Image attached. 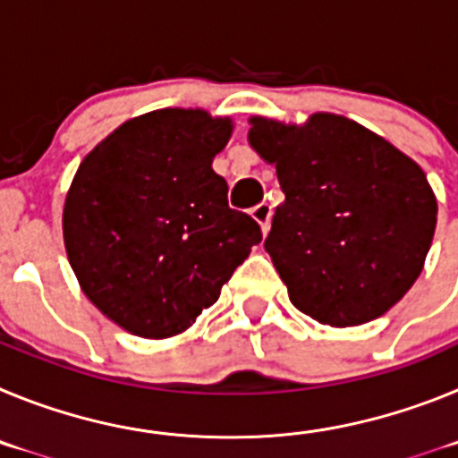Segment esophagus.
Segmentation results:
<instances>
[{
  "label": "esophagus",
  "mask_w": 458,
  "mask_h": 458,
  "mask_svg": "<svg viewBox=\"0 0 458 458\" xmlns=\"http://www.w3.org/2000/svg\"><path fill=\"white\" fill-rule=\"evenodd\" d=\"M252 217L259 222V225H261L264 233H268L270 217H273V206H270L268 201H261V204H257L252 208Z\"/></svg>",
  "instance_id": "obj_1"
}]
</instances>
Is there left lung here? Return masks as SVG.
<instances>
[{"instance_id":"8db88e82","label":"left lung","mask_w":458,"mask_h":458,"mask_svg":"<svg viewBox=\"0 0 458 458\" xmlns=\"http://www.w3.org/2000/svg\"><path fill=\"white\" fill-rule=\"evenodd\" d=\"M250 144L275 165L286 197L264 248L295 310L346 327L402 301L438 216L420 165L337 114H314L301 131L257 116Z\"/></svg>"}]
</instances>
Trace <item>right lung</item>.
Segmentation results:
<instances>
[{"mask_svg": "<svg viewBox=\"0 0 458 458\" xmlns=\"http://www.w3.org/2000/svg\"><path fill=\"white\" fill-rule=\"evenodd\" d=\"M229 135V119L157 109L80 165L64 206L68 261L89 301L128 333H183L261 242V226L229 208L213 172Z\"/></svg>", "mask_w": 458, "mask_h": 458, "instance_id": "add662e5", "label": "right lung"}]
</instances>
